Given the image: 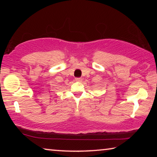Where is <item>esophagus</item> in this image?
<instances>
[{
  "label": "esophagus",
  "instance_id": "34e87169",
  "mask_svg": "<svg viewBox=\"0 0 157 157\" xmlns=\"http://www.w3.org/2000/svg\"><path fill=\"white\" fill-rule=\"evenodd\" d=\"M82 79L81 78H75V81H77V82H82Z\"/></svg>",
  "mask_w": 157,
  "mask_h": 157
}]
</instances>
